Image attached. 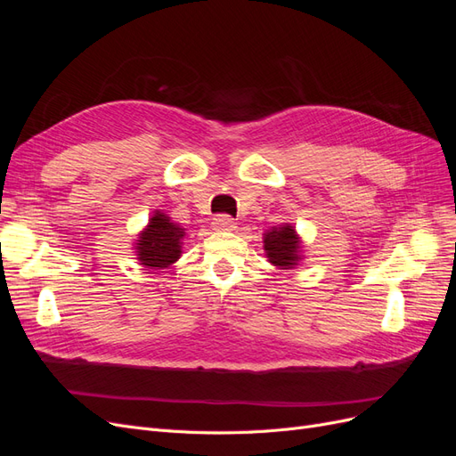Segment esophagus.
I'll list each match as a JSON object with an SVG mask.
<instances>
[{
	"label": "esophagus",
	"mask_w": 456,
	"mask_h": 456,
	"mask_svg": "<svg viewBox=\"0 0 456 456\" xmlns=\"http://www.w3.org/2000/svg\"><path fill=\"white\" fill-rule=\"evenodd\" d=\"M213 228L218 232H230L236 228V223H233V218L230 215H216L213 218Z\"/></svg>",
	"instance_id": "obj_1"
}]
</instances>
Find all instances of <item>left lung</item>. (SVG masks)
<instances>
[{
	"mask_svg": "<svg viewBox=\"0 0 456 456\" xmlns=\"http://www.w3.org/2000/svg\"><path fill=\"white\" fill-rule=\"evenodd\" d=\"M265 251L272 265L283 270L293 268L298 260V238L293 226L272 228L265 233Z\"/></svg>",
	"mask_w": 456,
	"mask_h": 456,
	"instance_id": "8db88e82",
	"label": "left lung"
}]
</instances>
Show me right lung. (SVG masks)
<instances>
[{"instance_id": "obj_1", "label": "right lung", "mask_w": 456, "mask_h": 456, "mask_svg": "<svg viewBox=\"0 0 456 456\" xmlns=\"http://www.w3.org/2000/svg\"><path fill=\"white\" fill-rule=\"evenodd\" d=\"M184 230L171 223L169 216L156 213L150 218L148 228L141 233L136 243L141 265L148 268H167L169 265L181 256V240Z\"/></svg>"}]
</instances>
